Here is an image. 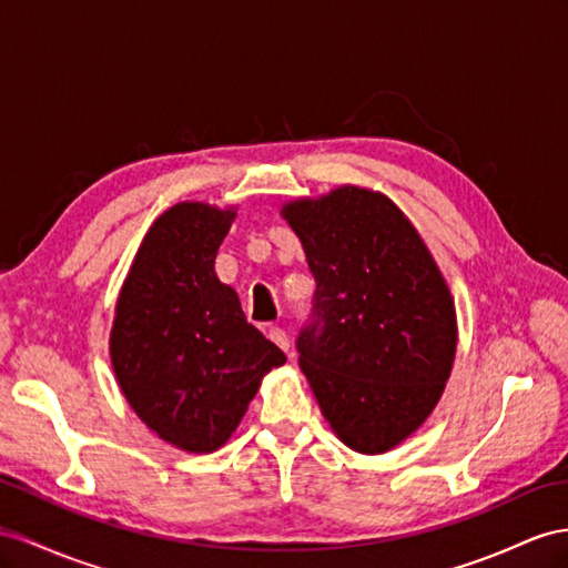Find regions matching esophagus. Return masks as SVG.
Segmentation results:
<instances>
[{
    "instance_id": "obj_1",
    "label": "esophagus",
    "mask_w": 568,
    "mask_h": 568,
    "mask_svg": "<svg viewBox=\"0 0 568 568\" xmlns=\"http://www.w3.org/2000/svg\"><path fill=\"white\" fill-rule=\"evenodd\" d=\"M268 338L275 343V345H278L281 347V351H290V341H287V333L283 331V328H278V326H271L268 328Z\"/></svg>"
}]
</instances>
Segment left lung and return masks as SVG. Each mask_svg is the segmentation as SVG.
Listing matches in <instances>:
<instances>
[{
    "instance_id": "8db88e82",
    "label": "left lung",
    "mask_w": 568,
    "mask_h": 568,
    "mask_svg": "<svg viewBox=\"0 0 568 568\" xmlns=\"http://www.w3.org/2000/svg\"><path fill=\"white\" fill-rule=\"evenodd\" d=\"M316 281L300 367L333 434L386 454L432 415L454 369V295L425 240L386 194L343 184L283 203Z\"/></svg>"
}]
</instances>
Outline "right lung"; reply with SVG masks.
<instances>
[{"mask_svg":"<svg viewBox=\"0 0 568 568\" xmlns=\"http://www.w3.org/2000/svg\"><path fill=\"white\" fill-rule=\"evenodd\" d=\"M237 209L174 203L145 232L110 331L114 379L141 423L186 454H213L237 429L261 379L285 365L246 324L215 254Z\"/></svg>","mask_w":568,"mask_h":568,"instance_id":"add662e5","label":"right lung"}]
</instances>
